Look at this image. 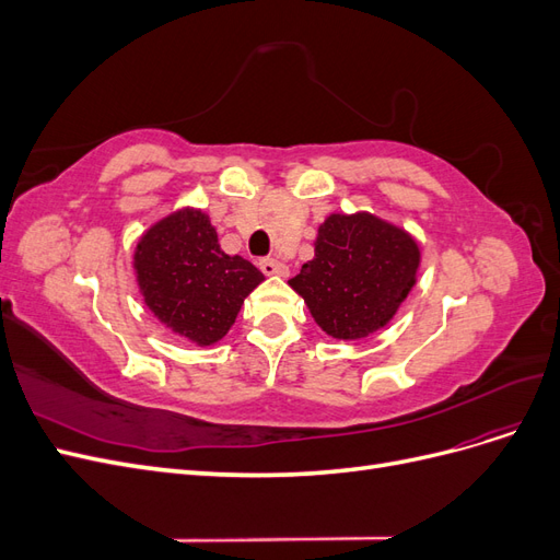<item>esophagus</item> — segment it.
Listing matches in <instances>:
<instances>
[{
	"mask_svg": "<svg viewBox=\"0 0 560 560\" xmlns=\"http://www.w3.org/2000/svg\"><path fill=\"white\" fill-rule=\"evenodd\" d=\"M259 268L264 270L266 276H287V266L276 261V259H261Z\"/></svg>",
	"mask_w": 560,
	"mask_h": 560,
	"instance_id": "esophagus-1",
	"label": "esophagus"
}]
</instances>
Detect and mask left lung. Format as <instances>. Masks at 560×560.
Wrapping results in <instances>:
<instances>
[{"mask_svg": "<svg viewBox=\"0 0 560 560\" xmlns=\"http://www.w3.org/2000/svg\"><path fill=\"white\" fill-rule=\"evenodd\" d=\"M420 247L411 233L371 212L329 214L315 257L290 280L319 329L358 341L383 329L416 284Z\"/></svg>", "mask_w": 560, "mask_h": 560, "instance_id": "1", "label": "left lung"}]
</instances>
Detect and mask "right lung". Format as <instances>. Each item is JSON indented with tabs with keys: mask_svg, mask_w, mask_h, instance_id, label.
I'll use <instances>...</instances> for the list:
<instances>
[{
	"mask_svg": "<svg viewBox=\"0 0 560 560\" xmlns=\"http://www.w3.org/2000/svg\"><path fill=\"white\" fill-rule=\"evenodd\" d=\"M132 268L149 311L196 346L222 341L245 296L264 282L257 266L219 247L210 217L196 208L149 226L135 247Z\"/></svg>",
	"mask_w": 560,
	"mask_h": 560,
	"instance_id": "add662e5",
	"label": "right lung"
}]
</instances>
